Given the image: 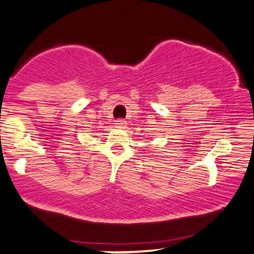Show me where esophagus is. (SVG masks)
Wrapping results in <instances>:
<instances>
[{
  "label": "esophagus",
  "instance_id": "34e87169",
  "mask_svg": "<svg viewBox=\"0 0 254 254\" xmlns=\"http://www.w3.org/2000/svg\"><path fill=\"white\" fill-rule=\"evenodd\" d=\"M116 124H117V127H119V129H124L125 127H127V121H124V119H118V121H116Z\"/></svg>",
  "mask_w": 254,
  "mask_h": 254
}]
</instances>
